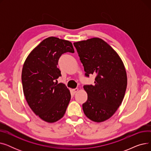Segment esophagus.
I'll return each mask as SVG.
<instances>
[{
    "label": "esophagus",
    "mask_w": 151,
    "mask_h": 151,
    "mask_svg": "<svg viewBox=\"0 0 151 151\" xmlns=\"http://www.w3.org/2000/svg\"><path fill=\"white\" fill-rule=\"evenodd\" d=\"M78 88H76V89H72L71 90V92H72V93L73 94H75L76 92H77L78 91Z\"/></svg>",
    "instance_id": "1"
}]
</instances>
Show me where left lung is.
I'll list each match as a JSON object with an SVG mask.
<instances>
[{"instance_id":"obj_1","label":"left lung","mask_w":151,"mask_h":151,"mask_svg":"<svg viewBox=\"0 0 151 151\" xmlns=\"http://www.w3.org/2000/svg\"><path fill=\"white\" fill-rule=\"evenodd\" d=\"M86 71L96 75L93 85H84L88 100L83 104L85 115L101 122L111 117L120 106L127 85L124 63L113 47L99 38L73 43Z\"/></svg>"}]
</instances>
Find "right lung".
I'll return each instance as SVG.
<instances>
[{
	"instance_id": "add662e5",
	"label": "right lung",
	"mask_w": 151,
	"mask_h": 151,
	"mask_svg": "<svg viewBox=\"0 0 151 151\" xmlns=\"http://www.w3.org/2000/svg\"><path fill=\"white\" fill-rule=\"evenodd\" d=\"M67 52H75L70 42L48 37L30 52L22 70V89L29 106L37 116L49 123L63 116L71 99L67 86L55 82L61 76L57 67L58 60Z\"/></svg>"
}]
</instances>
